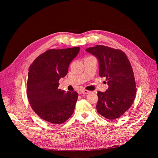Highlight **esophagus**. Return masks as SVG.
<instances>
[{
	"mask_svg": "<svg viewBox=\"0 0 158 158\" xmlns=\"http://www.w3.org/2000/svg\"><path fill=\"white\" fill-rule=\"evenodd\" d=\"M81 92L82 94H89L90 92L89 91L86 90V89H82V90L81 91Z\"/></svg>",
	"mask_w": 158,
	"mask_h": 158,
	"instance_id": "34e87169",
	"label": "esophagus"
}]
</instances>
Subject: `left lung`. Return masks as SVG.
Segmentation results:
<instances>
[{"label": "left lung", "mask_w": 158, "mask_h": 158, "mask_svg": "<svg viewBox=\"0 0 158 158\" xmlns=\"http://www.w3.org/2000/svg\"><path fill=\"white\" fill-rule=\"evenodd\" d=\"M86 51L98 60L99 76L106 77L109 87L98 92L97 111L107 119L114 120L127 111L136 94L134 73L127 56L121 50L97 45Z\"/></svg>", "instance_id": "8db88e82"}]
</instances>
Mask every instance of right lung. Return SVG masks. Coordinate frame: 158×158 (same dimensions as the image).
Segmentation results:
<instances>
[{"mask_svg": "<svg viewBox=\"0 0 158 158\" xmlns=\"http://www.w3.org/2000/svg\"><path fill=\"white\" fill-rule=\"evenodd\" d=\"M80 47L50 49L38 56L29 69L27 95L29 104L39 117L53 124H61L74 111L76 92L58 88L59 80L68 73L71 61Z\"/></svg>", "mask_w": 158, "mask_h": 158, "instance_id": "add662e5", "label": "right lung"}]
</instances>
